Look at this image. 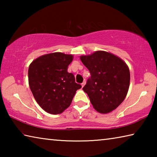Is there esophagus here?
Masks as SVG:
<instances>
[{"label":"esophagus","mask_w":157,"mask_h":157,"mask_svg":"<svg viewBox=\"0 0 157 157\" xmlns=\"http://www.w3.org/2000/svg\"><path fill=\"white\" fill-rule=\"evenodd\" d=\"M85 84H86V81H84L83 82H82V83L81 84V85H82V87H83L84 85H85Z\"/></svg>","instance_id":"esophagus-1"}]
</instances>
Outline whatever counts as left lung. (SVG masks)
<instances>
[{
  "label": "left lung",
  "mask_w": 157,
  "mask_h": 157,
  "mask_svg": "<svg viewBox=\"0 0 157 157\" xmlns=\"http://www.w3.org/2000/svg\"><path fill=\"white\" fill-rule=\"evenodd\" d=\"M80 59L91 73L83 91L97 111L111 112L123 102L128 92V66L120 57L102 50L82 55Z\"/></svg>",
  "instance_id": "obj_1"
}]
</instances>
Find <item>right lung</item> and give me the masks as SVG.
Here are the masks:
<instances>
[{
  "mask_svg": "<svg viewBox=\"0 0 157 157\" xmlns=\"http://www.w3.org/2000/svg\"><path fill=\"white\" fill-rule=\"evenodd\" d=\"M72 55L53 52L36 58L28 69L29 86L34 99L46 112L59 114L72 102L76 91L82 87L68 72Z\"/></svg>",
  "mask_w": 157,
  "mask_h": 157,
  "instance_id": "right-lung-1",
  "label": "right lung"
}]
</instances>
